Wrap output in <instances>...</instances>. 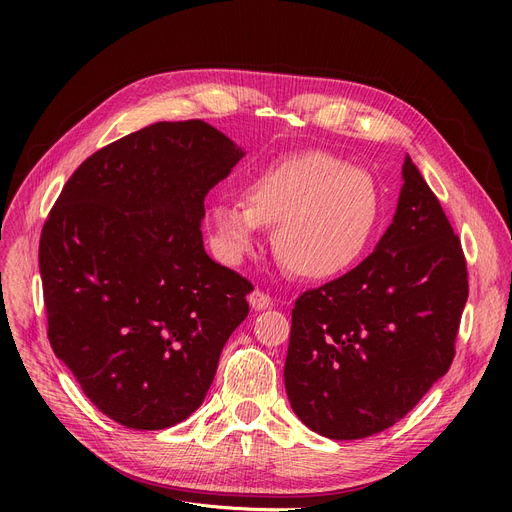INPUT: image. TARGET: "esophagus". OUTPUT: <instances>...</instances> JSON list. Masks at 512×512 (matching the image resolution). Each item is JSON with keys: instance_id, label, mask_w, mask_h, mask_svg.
I'll use <instances>...</instances> for the list:
<instances>
[{"instance_id": "obj_1", "label": "esophagus", "mask_w": 512, "mask_h": 512, "mask_svg": "<svg viewBox=\"0 0 512 512\" xmlns=\"http://www.w3.org/2000/svg\"><path fill=\"white\" fill-rule=\"evenodd\" d=\"M249 305L255 309V311H263V309H270L272 307V299L267 297L265 292L261 290H253L249 294Z\"/></svg>"}]
</instances>
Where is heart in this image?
Instances as JSON below:
<instances>
[{
    "mask_svg": "<svg viewBox=\"0 0 512 512\" xmlns=\"http://www.w3.org/2000/svg\"><path fill=\"white\" fill-rule=\"evenodd\" d=\"M245 203L213 201L205 222L218 255L238 263L274 228V253L303 280H330L355 267L382 222V188L375 178L328 151L284 155L245 184Z\"/></svg>",
    "mask_w": 512,
    "mask_h": 512,
    "instance_id": "heart-1",
    "label": "heart"
}]
</instances>
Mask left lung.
I'll return each instance as SVG.
<instances>
[{"mask_svg": "<svg viewBox=\"0 0 512 512\" xmlns=\"http://www.w3.org/2000/svg\"><path fill=\"white\" fill-rule=\"evenodd\" d=\"M402 180L375 251L292 309L286 394L297 417L332 440L392 427L454 359L469 297L461 240L409 155Z\"/></svg>", "mask_w": 512, "mask_h": 512, "instance_id": "1", "label": "left lung"}]
</instances>
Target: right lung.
<instances>
[{
  "label": "right lung",
  "mask_w": 512,
  "mask_h": 512,
  "mask_svg": "<svg viewBox=\"0 0 512 512\" xmlns=\"http://www.w3.org/2000/svg\"><path fill=\"white\" fill-rule=\"evenodd\" d=\"M245 155L203 120L87 157L39 242L47 338L93 405L132 429L195 413L253 284L203 247L205 197Z\"/></svg>",
  "instance_id": "obj_1"
}]
</instances>
